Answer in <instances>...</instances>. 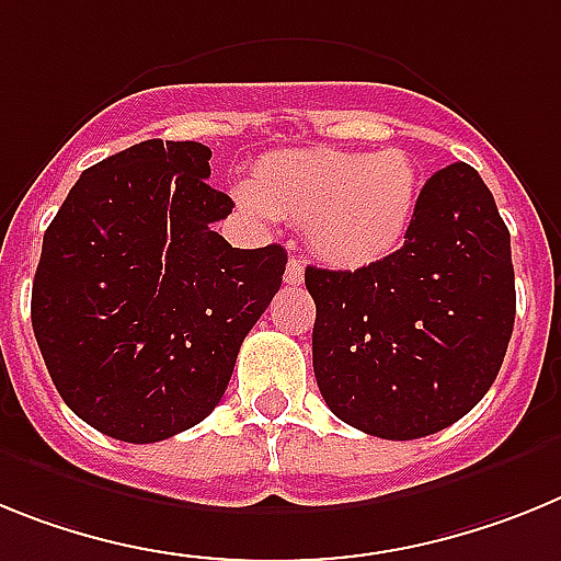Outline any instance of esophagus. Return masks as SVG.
Returning <instances> with one entry per match:
<instances>
[{
	"label": "esophagus",
	"instance_id": "obj_1",
	"mask_svg": "<svg viewBox=\"0 0 561 561\" xmlns=\"http://www.w3.org/2000/svg\"><path fill=\"white\" fill-rule=\"evenodd\" d=\"M301 276H305V265H301V260L287 262V267H285L287 285H301Z\"/></svg>",
	"mask_w": 561,
	"mask_h": 561
}]
</instances>
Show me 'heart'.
I'll use <instances>...</instances> for the list:
<instances>
[{"label":"heart","instance_id":"b5f03b06","mask_svg":"<svg viewBox=\"0 0 561 561\" xmlns=\"http://www.w3.org/2000/svg\"><path fill=\"white\" fill-rule=\"evenodd\" d=\"M245 211L305 226L319 260L358 271L407 240L417 203V169L401 149L375 154L310 149L262 160L253 183L237 186Z\"/></svg>","mask_w":561,"mask_h":561}]
</instances>
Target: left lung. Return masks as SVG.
Returning <instances> with one entry per match:
<instances>
[{
  "instance_id": "obj_1",
  "label": "left lung",
  "mask_w": 561,
  "mask_h": 561,
  "mask_svg": "<svg viewBox=\"0 0 561 561\" xmlns=\"http://www.w3.org/2000/svg\"><path fill=\"white\" fill-rule=\"evenodd\" d=\"M313 373L333 415L415 440L483 401L514 330L511 233L483 178L451 163L426 180L403 248L358 271L308 267Z\"/></svg>"
}]
</instances>
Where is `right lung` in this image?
Here are the masks:
<instances>
[{"label":"right lung","mask_w":561,"mask_h":561,"mask_svg":"<svg viewBox=\"0 0 561 561\" xmlns=\"http://www.w3.org/2000/svg\"><path fill=\"white\" fill-rule=\"evenodd\" d=\"M211 149L144 140L90 165L45 231L31 319L58 396L126 443L197 426L282 285V245L231 248Z\"/></svg>","instance_id":"obj_1"}]
</instances>
